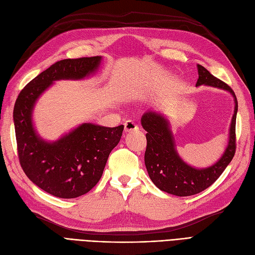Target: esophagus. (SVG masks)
<instances>
[{
	"label": "esophagus",
	"instance_id": "obj_1",
	"mask_svg": "<svg viewBox=\"0 0 255 255\" xmlns=\"http://www.w3.org/2000/svg\"><path fill=\"white\" fill-rule=\"evenodd\" d=\"M137 129H138V127L135 123V121H133V120H127L126 121V123H125L126 133L133 132V130H137Z\"/></svg>",
	"mask_w": 255,
	"mask_h": 255
}]
</instances>
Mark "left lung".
Wrapping results in <instances>:
<instances>
[{
  "instance_id": "obj_1",
  "label": "left lung",
  "mask_w": 255,
  "mask_h": 255,
  "mask_svg": "<svg viewBox=\"0 0 255 255\" xmlns=\"http://www.w3.org/2000/svg\"><path fill=\"white\" fill-rule=\"evenodd\" d=\"M199 79L196 87L207 86L225 90L234 99V114L229 128L228 144L222 155L207 167H195L187 164L176 150V143L170 121L165 115L154 110L146 111L141 117V126L146 130V149L144 164L154 185L160 190L177 197L199 194L218 179L235 154V125L238 110L234 91L197 65Z\"/></svg>"
}]
</instances>
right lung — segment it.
<instances>
[{"label": "right lung", "instance_id": "1", "mask_svg": "<svg viewBox=\"0 0 255 255\" xmlns=\"http://www.w3.org/2000/svg\"><path fill=\"white\" fill-rule=\"evenodd\" d=\"M102 56L64 59L37 75L22 89L13 109L20 164L38 187L58 198L73 199L95 187L125 127L85 122L56 140H47L35 127V105L56 81H82L96 74Z\"/></svg>", "mask_w": 255, "mask_h": 255}]
</instances>
